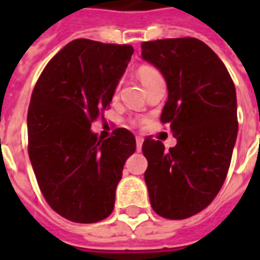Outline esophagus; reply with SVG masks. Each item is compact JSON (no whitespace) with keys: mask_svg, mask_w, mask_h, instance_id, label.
Masks as SVG:
<instances>
[{"mask_svg":"<svg viewBox=\"0 0 260 260\" xmlns=\"http://www.w3.org/2000/svg\"><path fill=\"white\" fill-rule=\"evenodd\" d=\"M142 146H143V138L142 136H138V138H136V147H138V151L142 150Z\"/></svg>","mask_w":260,"mask_h":260,"instance_id":"34e87169","label":"esophagus"}]
</instances>
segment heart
Listing matches in <instances>:
<instances>
[{"label":"heart","mask_w":260,"mask_h":260,"mask_svg":"<svg viewBox=\"0 0 260 260\" xmlns=\"http://www.w3.org/2000/svg\"><path fill=\"white\" fill-rule=\"evenodd\" d=\"M138 77L139 79H140V82L143 83V86H146L150 81H152V79L156 78V77H160V74L155 70L154 67L142 66L138 70Z\"/></svg>","instance_id":"1"}]
</instances>
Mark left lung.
Segmentation results:
<instances>
[{
    "mask_svg": "<svg viewBox=\"0 0 260 260\" xmlns=\"http://www.w3.org/2000/svg\"><path fill=\"white\" fill-rule=\"evenodd\" d=\"M142 58L166 79L160 121L177 139L169 151L160 140H144V181L152 209L182 220L205 209L225 181L238 136L236 90L221 59L198 39L144 42Z\"/></svg>",
    "mask_w": 260,
    "mask_h": 260,
    "instance_id": "1",
    "label": "left lung"
}]
</instances>
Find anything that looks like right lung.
Instances as JSON below:
<instances>
[{"mask_svg": "<svg viewBox=\"0 0 260 260\" xmlns=\"http://www.w3.org/2000/svg\"><path fill=\"white\" fill-rule=\"evenodd\" d=\"M132 54L126 44L73 40L44 67L32 91L30 163L48 205L70 221L90 224L112 213L124 163L136 150L125 128L105 140L90 129L109 108Z\"/></svg>", "mask_w": 260, "mask_h": 260, "instance_id": "add662e5", "label": "right lung"}]
</instances>
